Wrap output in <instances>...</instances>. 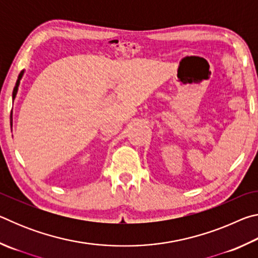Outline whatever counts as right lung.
<instances>
[{
	"instance_id": "right-lung-1",
	"label": "right lung",
	"mask_w": 258,
	"mask_h": 258,
	"mask_svg": "<svg viewBox=\"0 0 258 258\" xmlns=\"http://www.w3.org/2000/svg\"><path fill=\"white\" fill-rule=\"evenodd\" d=\"M23 74H24V72H21L20 74H19V76H18V80H17V83H16V86H15V89H14V93H12V98H16V94H17V91H18V86H19V83H20V80H21V77H23ZM11 128H12V117H11Z\"/></svg>"
}]
</instances>
